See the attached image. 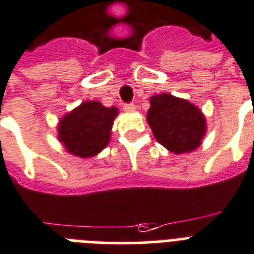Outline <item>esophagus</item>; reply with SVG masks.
Here are the masks:
<instances>
[{
	"label": "esophagus",
	"mask_w": 254,
	"mask_h": 254,
	"mask_svg": "<svg viewBox=\"0 0 254 254\" xmlns=\"http://www.w3.org/2000/svg\"><path fill=\"white\" fill-rule=\"evenodd\" d=\"M124 111H125L127 114H131V112H134V111H135V106H134L133 103L124 104Z\"/></svg>",
	"instance_id": "1"
}]
</instances>
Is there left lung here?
I'll return each instance as SVG.
<instances>
[{"instance_id":"1","label":"left lung","mask_w":254,"mask_h":254,"mask_svg":"<svg viewBox=\"0 0 254 254\" xmlns=\"http://www.w3.org/2000/svg\"><path fill=\"white\" fill-rule=\"evenodd\" d=\"M147 121L155 139L170 152L195 151L206 134V119L196 104L168 93L150 98Z\"/></svg>"}]
</instances>
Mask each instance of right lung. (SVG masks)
<instances>
[{
	"label": "right lung",
	"mask_w": 254,
	"mask_h": 254,
	"mask_svg": "<svg viewBox=\"0 0 254 254\" xmlns=\"http://www.w3.org/2000/svg\"><path fill=\"white\" fill-rule=\"evenodd\" d=\"M117 115V107H106L98 101L82 102L59 120L58 140L73 156H95L110 143Z\"/></svg>",
	"instance_id": "add662e5"
}]
</instances>
